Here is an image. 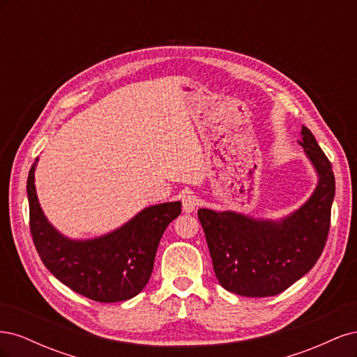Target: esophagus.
<instances>
[{
  "mask_svg": "<svg viewBox=\"0 0 357 357\" xmlns=\"http://www.w3.org/2000/svg\"><path fill=\"white\" fill-rule=\"evenodd\" d=\"M183 211L185 213H192L195 211L198 207V197L193 195V193H186L185 197H183Z\"/></svg>",
  "mask_w": 357,
  "mask_h": 357,
  "instance_id": "obj_1",
  "label": "esophagus"
}]
</instances>
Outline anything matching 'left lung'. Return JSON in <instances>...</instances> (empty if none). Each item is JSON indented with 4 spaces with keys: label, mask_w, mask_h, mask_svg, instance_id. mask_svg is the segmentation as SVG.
Listing matches in <instances>:
<instances>
[{
    "label": "left lung",
    "mask_w": 357,
    "mask_h": 357,
    "mask_svg": "<svg viewBox=\"0 0 357 357\" xmlns=\"http://www.w3.org/2000/svg\"><path fill=\"white\" fill-rule=\"evenodd\" d=\"M299 144L317 172L308 201L280 220L235 211L198 210L219 283L232 294L265 298L282 294L316 265L325 248L335 197L332 165L308 128Z\"/></svg>",
    "instance_id": "obj_1"
}]
</instances>
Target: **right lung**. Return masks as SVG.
Returning a JSON list of instances; mask_svg holds the SVG:
<instances>
[{
  "mask_svg": "<svg viewBox=\"0 0 357 357\" xmlns=\"http://www.w3.org/2000/svg\"><path fill=\"white\" fill-rule=\"evenodd\" d=\"M37 160L28 181L29 228L43 264L61 283L98 301L131 299L147 284L162 234L181 213V202H164L139 211L121 228L91 240H71L43 213L34 185Z\"/></svg>",
  "mask_w": 357,
  "mask_h": 357,
  "instance_id": "1",
  "label": "right lung"
}]
</instances>
